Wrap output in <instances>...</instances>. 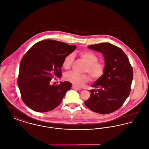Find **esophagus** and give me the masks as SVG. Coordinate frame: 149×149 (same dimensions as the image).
Segmentation results:
<instances>
[{"label":"esophagus","mask_w":149,"mask_h":149,"mask_svg":"<svg viewBox=\"0 0 149 149\" xmlns=\"http://www.w3.org/2000/svg\"><path fill=\"white\" fill-rule=\"evenodd\" d=\"M72 89H76V90H78V91H80V90H81V89H80V88H78V87L76 86H74V85H72Z\"/></svg>","instance_id":"34e87169"}]
</instances>
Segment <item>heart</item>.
Instances as JSON below:
<instances>
[{
	"instance_id": "obj_1",
	"label": "heart",
	"mask_w": 149,
	"mask_h": 149,
	"mask_svg": "<svg viewBox=\"0 0 149 149\" xmlns=\"http://www.w3.org/2000/svg\"><path fill=\"white\" fill-rule=\"evenodd\" d=\"M79 55L86 63L84 71L88 72L92 80H97L103 76L105 71V66L103 63L98 62V58L94 52L91 51H83L80 52ZM73 60L74 56L72 54L65 57L63 62L64 69H69ZM64 79L77 86H83L90 80L89 77L86 74H79L74 71L66 72L64 75Z\"/></svg>"
}]
</instances>
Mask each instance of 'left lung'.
<instances>
[{
  "label": "left lung",
  "mask_w": 149,
  "mask_h": 149,
  "mask_svg": "<svg viewBox=\"0 0 149 149\" xmlns=\"http://www.w3.org/2000/svg\"><path fill=\"white\" fill-rule=\"evenodd\" d=\"M88 47L101 52L105 60V71L92 85L91 95L84 102L93 112L102 114L118 109L127 98L133 79V70L125 53L109 43Z\"/></svg>",
  "instance_id": "8db88e82"
}]
</instances>
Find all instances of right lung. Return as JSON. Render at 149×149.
<instances>
[{"label":"right lung","mask_w":149,"mask_h":149,"mask_svg":"<svg viewBox=\"0 0 149 149\" xmlns=\"http://www.w3.org/2000/svg\"><path fill=\"white\" fill-rule=\"evenodd\" d=\"M75 49V45L46 40L35 43L22 57L18 86L27 106L38 112H46L62 102L71 83L64 81L51 85L50 81L61 77L64 59Z\"/></svg>","instance_id":"add662e5"}]
</instances>
